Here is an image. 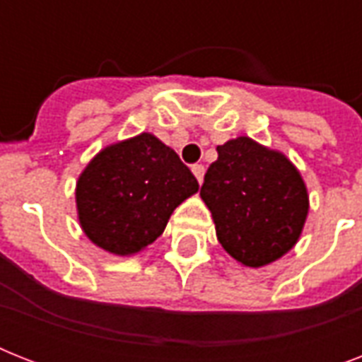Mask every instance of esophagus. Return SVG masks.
I'll list each match as a JSON object with an SVG mask.
<instances>
[{"instance_id":"obj_1","label":"esophagus","mask_w":362,"mask_h":362,"mask_svg":"<svg viewBox=\"0 0 362 362\" xmlns=\"http://www.w3.org/2000/svg\"><path fill=\"white\" fill-rule=\"evenodd\" d=\"M192 170H193V175H195V178H197L199 180V184H203V176H204V165H199V163H195L192 167Z\"/></svg>"}]
</instances>
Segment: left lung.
Returning <instances> with one entry per match:
<instances>
[{
    "mask_svg": "<svg viewBox=\"0 0 362 362\" xmlns=\"http://www.w3.org/2000/svg\"><path fill=\"white\" fill-rule=\"evenodd\" d=\"M201 197L221 246L253 269L289 252L308 214V193L295 165L247 136L218 146Z\"/></svg>",
    "mask_w": 362,
    "mask_h": 362,
    "instance_id": "1",
    "label": "left lung"
}]
</instances>
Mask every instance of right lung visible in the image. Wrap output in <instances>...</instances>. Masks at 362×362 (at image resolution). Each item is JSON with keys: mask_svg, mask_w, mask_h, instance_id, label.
Here are the masks:
<instances>
[{"mask_svg": "<svg viewBox=\"0 0 362 362\" xmlns=\"http://www.w3.org/2000/svg\"><path fill=\"white\" fill-rule=\"evenodd\" d=\"M199 189L173 148L150 133L95 156L76 182V209L86 237L116 255H131L165 231L173 210Z\"/></svg>", "mask_w": 362, "mask_h": 362, "instance_id": "add662e5", "label": "right lung"}]
</instances>
